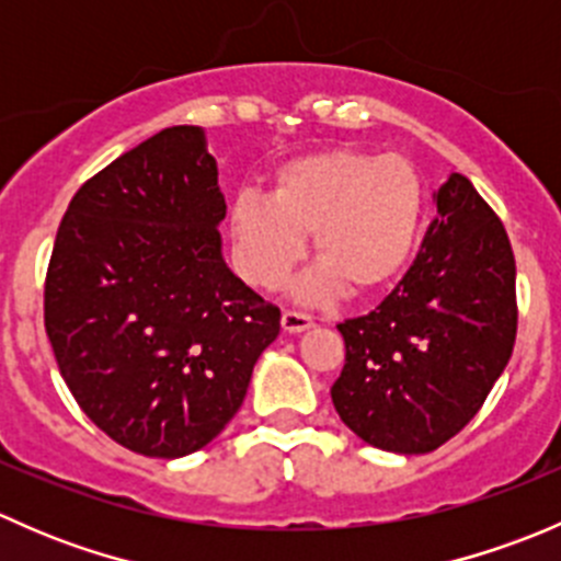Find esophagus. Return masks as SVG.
I'll return each instance as SVG.
<instances>
[{"label": "esophagus", "instance_id": "34e87169", "mask_svg": "<svg viewBox=\"0 0 561 561\" xmlns=\"http://www.w3.org/2000/svg\"><path fill=\"white\" fill-rule=\"evenodd\" d=\"M312 325H314V317L301 312V309H287V312L282 314V328H285L287 333H301Z\"/></svg>", "mask_w": 561, "mask_h": 561}]
</instances>
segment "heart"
<instances>
[{"label":"heart","mask_w":561,"mask_h":561,"mask_svg":"<svg viewBox=\"0 0 561 561\" xmlns=\"http://www.w3.org/2000/svg\"><path fill=\"white\" fill-rule=\"evenodd\" d=\"M423 184L399 154L339 146L287 162L271 197L241 192L233 203L236 257L254 285H276L314 233L322 260L298 285L304 298H325L339 279L355 293L375 290L401 271L415 247Z\"/></svg>","instance_id":"b5f03b06"}]
</instances>
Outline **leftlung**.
I'll use <instances>...</instances> for the list:
<instances>
[{
	"instance_id": "8db88e82",
	"label": "left lung",
	"mask_w": 561,
	"mask_h": 561,
	"mask_svg": "<svg viewBox=\"0 0 561 561\" xmlns=\"http://www.w3.org/2000/svg\"><path fill=\"white\" fill-rule=\"evenodd\" d=\"M437 217L399 285L339 322L344 366L331 399L364 443L428 454L456 437L505 371L518 331L516 257L467 175L437 190Z\"/></svg>"
}]
</instances>
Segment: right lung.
I'll return each instance as SVG.
<instances>
[{"instance_id":"right-lung-1","label":"right lung","mask_w":561,"mask_h":561,"mask_svg":"<svg viewBox=\"0 0 561 561\" xmlns=\"http://www.w3.org/2000/svg\"><path fill=\"white\" fill-rule=\"evenodd\" d=\"M217 162L179 124L94 173L45 271V333L67 388L113 443L179 458L244 401L282 312L222 260Z\"/></svg>"}]
</instances>
